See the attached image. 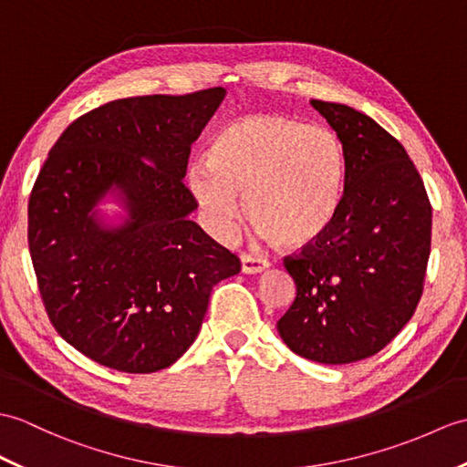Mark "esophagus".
<instances>
[{"label":"esophagus","mask_w":467,"mask_h":467,"mask_svg":"<svg viewBox=\"0 0 467 467\" xmlns=\"http://www.w3.org/2000/svg\"><path fill=\"white\" fill-rule=\"evenodd\" d=\"M268 268V260L253 254H241V270L244 275H258Z\"/></svg>","instance_id":"1"}]
</instances>
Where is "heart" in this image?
Masks as SVG:
<instances>
[{"label": "heart", "instance_id": "1", "mask_svg": "<svg viewBox=\"0 0 467 467\" xmlns=\"http://www.w3.org/2000/svg\"><path fill=\"white\" fill-rule=\"evenodd\" d=\"M189 187L219 234H231L246 197V214L285 248H305L327 234L340 213L346 153L328 127L285 115H246L223 125L194 165Z\"/></svg>", "mask_w": 467, "mask_h": 467}]
</instances>
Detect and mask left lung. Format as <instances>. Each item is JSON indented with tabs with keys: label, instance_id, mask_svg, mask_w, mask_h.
<instances>
[{
	"label": "left lung",
	"instance_id": "1",
	"mask_svg": "<svg viewBox=\"0 0 467 467\" xmlns=\"http://www.w3.org/2000/svg\"><path fill=\"white\" fill-rule=\"evenodd\" d=\"M310 105L342 140L346 189L332 229L285 258L296 298L276 328L302 358L350 364L380 352L414 314L431 207L406 149L374 119L342 103Z\"/></svg>",
	"mask_w": 467,
	"mask_h": 467
}]
</instances>
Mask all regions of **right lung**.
Masks as SVG:
<instances>
[{"instance_id": "1", "label": "right lung", "mask_w": 467, "mask_h": 467, "mask_svg": "<svg viewBox=\"0 0 467 467\" xmlns=\"http://www.w3.org/2000/svg\"><path fill=\"white\" fill-rule=\"evenodd\" d=\"M226 91L97 107L49 150L29 197L27 241L47 317L65 342L129 374L169 368L197 338L211 290L241 260L189 216L192 140ZM111 196L126 211L107 223Z\"/></svg>"}]
</instances>
